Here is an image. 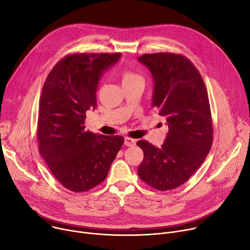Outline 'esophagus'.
<instances>
[{
	"label": "esophagus",
	"instance_id": "34e87169",
	"mask_svg": "<svg viewBox=\"0 0 250 250\" xmlns=\"http://www.w3.org/2000/svg\"><path fill=\"white\" fill-rule=\"evenodd\" d=\"M135 143H137V141L133 140V139L125 138V145L126 146H135Z\"/></svg>",
	"mask_w": 250,
	"mask_h": 250
}]
</instances>
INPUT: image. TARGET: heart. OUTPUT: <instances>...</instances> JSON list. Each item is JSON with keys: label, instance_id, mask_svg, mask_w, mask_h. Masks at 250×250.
I'll return each mask as SVG.
<instances>
[{"label": "heart", "instance_id": "heart-1", "mask_svg": "<svg viewBox=\"0 0 250 250\" xmlns=\"http://www.w3.org/2000/svg\"><path fill=\"white\" fill-rule=\"evenodd\" d=\"M122 78H123V83H132V82H137V81H144L143 78L132 71L129 70H125L122 74Z\"/></svg>", "mask_w": 250, "mask_h": 250}]
</instances>
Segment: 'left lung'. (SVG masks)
I'll list each match as a JSON object with an SVG mask.
<instances>
[{
  "instance_id": "8db88e82",
  "label": "left lung",
  "mask_w": 250,
  "mask_h": 250,
  "mask_svg": "<svg viewBox=\"0 0 250 250\" xmlns=\"http://www.w3.org/2000/svg\"><path fill=\"white\" fill-rule=\"evenodd\" d=\"M139 61L148 67L154 83L152 107L168 125L161 147L146 141L138 168L140 178L157 190L184 185L208 154L213 129L208 90L195 65L172 53L145 54Z\"/></svg>"
}]
</instances>
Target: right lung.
Masks as SVG:
<instances>
[{
    "label": "right lung",
    "mask_w": 250,
    "mask_h": 250,
    "mask_svg": "<svg viewBox=\"0 0 250 250\" xmlns=\"http://www.w3.org/2000/svg\"><path fill=\"white\" fill-rule=\"evenodd\" d=\"M121 53L73 54L53 67L43 83L39 105V151L60 184L83 192L105 179L125 140L84 129L85 112L97 107L103 74Z\"/></svg>",
    "instance_id": "obj_1"
}]
</instances>
